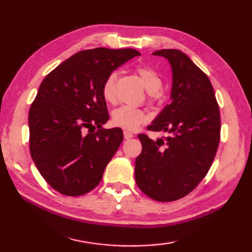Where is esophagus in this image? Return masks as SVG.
I'll list each match as a JSON object with an SVG mask.
<instances>
[{
	"label": "esophagus",
	"mask_w": 252,
	"mask_h": 252,
	"mask_svg": "<svg viewBox=\"0 0 252 252\" xmlns=\"http://www.w3.org/2000/svg\"><path fill=\"white\" fill-rule=\"evenodd\" d=\"M123 134H125V138H126V139H131V138H133V136H134L133 132H131V131H129V130H125V131H123Z\"/></svg>",
	"instance_id": "1"
}]
</instances>
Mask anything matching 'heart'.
I'll return each instance as SVG.
<instances>
[{"mask_svg":"<svg viewBox=\"0 0 252 252\" xmlns=\"http://www.w3.org/2000/svg\"><path fill=\"white\" fill-rule=\"evenodd\" d=\"M135 73L141 80L144 88L149 91V97L151 100H157L160 95V88L162 85V78L159 72L155 67L147 64H140L135 67ZM117 72H111L106 76L103 85H102V94L104 100L109 103H116V82ZM112 121L116 126L126 130H135L148 121V114L144 111L133 108L130 105H123L118 108L112 114Z\"/></svg>","mask_w":252,"mask_h":252,"instance_id":"1","label":"heart"}]
</instances>
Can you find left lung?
<instances>
[{
  "label": "left lung",
  "instance_id": "1",
  "mask_svg": "<svg viewBox=\"0 0 252 252\" xmlns=\"http://www.w3.org/2000/svg\"><path fill=\"white\" fill-rule=\"evenodd\" d=\"M169 61L171 102L148 126L167 132L153 141L139 134L142 151L135 159V182L148 197L161 202L189 194L210 169L220 141V111L210 80L181 51L152 53Z\"/></svg>",
  "mask_w": 252,
  "mask_h": 252
}]
</instances>
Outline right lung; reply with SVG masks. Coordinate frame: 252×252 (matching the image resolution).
I'll use <instances>...</instances> for the list:
<instances>
[{
  "label": "right lung",
  "instance_id": "1",
  "mask_svg": "<svg viewBox=\"0 0 252 252\" xmlns=\"http://www.w3.org/2000/svg\"><path fill=\"white\" fill-rule=\"evenodd\" d=\"M138 55L133 49L81 51L42 81L29 112L30 152L58 192L76 197L100 183L123 140L120 127H102L109 120L102 85L111 72Z\"/></svg>",
  "mask_w": 252,
  "mask_h": 252
}]
</instances>
